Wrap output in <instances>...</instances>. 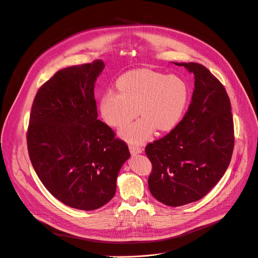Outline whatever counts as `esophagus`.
Listing matches in <instances>:
<instances>
[{"instance_id":"esophagus-1","label":"esophagus","mask_w":258,"mask_h":258,"mask_svg":"<svg viewBox=\"0 0 258 258\" xmlns=\"http://www.w3.org/2000/svg\"><path fill=\"white\" fill-rule=\"evenodd\" d=\"M129 150H130V153L132 156H135L137 154H141L142 151H144V149H141L140 147H137V146H129Z\"/></svg>"}]
</instances>
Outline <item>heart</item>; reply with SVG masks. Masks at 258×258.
Listing matches in <instances>:
<instances>
[{
    "label": "heart",
    "instance_id": "obj_1",
    "mask_svg": "<svg viewBox=\"0 0 258 258\" xmlns=\"http://www.w3.org/2000/svg\"><path fill=\"white\" fill-rule=\"evenodd\" d=\"M119 93L108 91L100 100V113L106 124L122 127L140 110L143 118L123 127L119 135L131 144L149 139L155 129L172 130L180 121L188 100V87L177 76L153 70L126 73L117 81Z\"/></svg>",
    "mask_w": 258,
    "mask_h": 258
}]
</instances>
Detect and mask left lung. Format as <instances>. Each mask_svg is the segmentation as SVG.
Listing matches in <instances>:
<instances>
[{"label":"left lung","mask_w":258,"mask_h":258,"mask_svg":"<svg viewBox=\"0 0 258 258\" xmlns=\"http://www.w3.org/2000/svg\"><path fill=\"white\" fill-rule=\"evenodd\" d=\"M195 76L187 112L163 138L149 144L151 194L167 206H182L206 196L230 165L234 150L231 101L222 84L202 64L173 62Z\"/></svg>","instance_id":"1"}]
</instances>
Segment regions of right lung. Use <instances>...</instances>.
Returning <instances> with one entry per match:
<instances>
[{"mask_svg": "<svg viewBox=\"0 0 258 258\" xmlns=\"http://www.w3.org/2000/svg\"><path fill=\"white\" fill-rule=\"evenodd\" d=\"M102 60L57 72L39 89L26 139L44 186L63 204L95 210L116 194L117 177L130 158L124 141L97 119L94 87Z\"/></svg>", "mask_w": 258, "mask_h": 258, "instance_id": "1", "label": "right lung"}]
</instances>
